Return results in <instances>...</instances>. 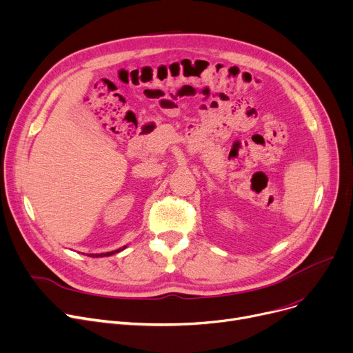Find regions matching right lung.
Instances as JSON below:
<instances>
[{"mask_svg":"<svg viewBox=\"0 0 353 353\" xmlns=\"http://www.w3.org/2000/svg\"><path fill=\"white\" fill-rule=\"evenodd\" d=\"M117 252H120V249H119V250H114V252H108V253H100V254H91V257H103V256H111V254H114V253H117Z\"/></svg>","mask_w":353,"mask_h":353,"instance_id":"1","label":"right lung"}]
</instances>
